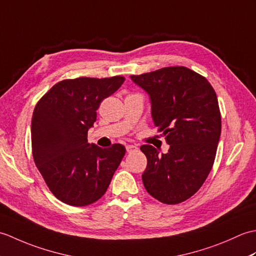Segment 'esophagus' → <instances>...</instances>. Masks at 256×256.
<instances>
[{
  "mask_svg": "<svg viewBox=\"0 0 256 256\" xmlns=\"http://www.w3.org/2000/svg\"><path fill=\"white\" fill-rule=\"evenodd\" d=\"M138 148V146L135 145H126V152L128 153H133V152H136Z\"/></svg>",
  "mask_w": 256,
  "mask_h": 256,
  "instance_id": "1",
  "label": "esophagus"
}]
</instances>
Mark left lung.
<instances>
[{"mask_svg":"<svg viewBox=\"0 0 256 256\" xmlns=\"http://www.w3.org/2000/svg\"><path fill=\"white\" fill-rule=\"evenodd\" d=\"M131 79L148 94L154 125L170 145L166 154L140 146L148 158L144 187L162 204H180L198 192L214 165L221 134L216 94L208 80L186 67Z\"/></svg>","mask_w":256,"mask_h":256,"instance_id":"obj_1","label":"left lung"}]
</instances>
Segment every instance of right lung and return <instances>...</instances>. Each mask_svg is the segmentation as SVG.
<instances>
[{"instance_id":"obj_1","label":"right lung","mask_w":256,"mask_h":256,"mask_svg":"<svg viewBox=\"0 0 256 256\" xmlns=\"http://www.w3.org/2000/svg\"><path fill=\"white\" fill-rule=\"evenodd\" d=\"M124 80L121 76L62 80L34 108L32 157L48 188L64 204L84 206L99 200L125 155L121 144L101 148L88 143L100 103Z\"/></svg>"}]
</instances>
